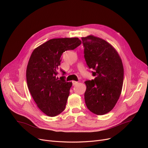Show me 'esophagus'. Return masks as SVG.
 I'll use <instances>...</instances> for the list:
<instances>
[{"mask_svg":"<svg viewBox=\"0 0 148 148\" xmlns=\"http://www.w3.org/2000/svg\"><path fill=\"white\" fill-rule=\"evenodd\" d=\"M73 86H74V85H76L77 83H78V82H76V81H73Z\"/></svg>","mask_w":148,"mask_h":148,"instance_id":"1","label":"esophagus"}]
</instances>
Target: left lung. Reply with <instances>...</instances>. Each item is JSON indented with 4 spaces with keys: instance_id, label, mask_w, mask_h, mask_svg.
Masks as SVG:
<instances>
[{
    "instance_id": "8db88e82",
    "label": "left lung",
    "mask_w": 148,
    "mask_h": 148,
    "mask_svg": "<svg viewBox=\"0 0 148 148\" xmlns=\"http://www.w3.org/2000/svg\"><path fill=\"white\" fill-rule=\"evenodd\" d=\"M84 57L94 80L85 82V103L97 115L110 112L121 94L123 82L122 60L113 47L101 38L93 35L82 38Z\"/></svg>"
}]
</instances>
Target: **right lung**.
Returning <instances> with one entry per match:
<instances>
[{"mask_svg": "<svg viewBox=\"0 0 148 148\" xmlns=\"http://www.w3.org/2000/svg\"><path fill=\"white\" fill-rule=\"evenodd\" d=\"M81 43L78 38H54L38 47L31 54L26 69L27 86L38 107L50 117L65 110L73 84L65 82L64 77L60 79L56 77L62 54Z\"/></svg>", "mask_w": 148, "mask_h": 148, "instance_id": "add662e5", "label": "right lung"}]
</instances>
